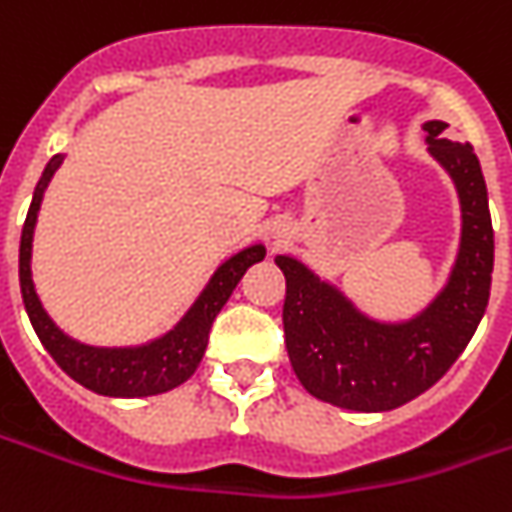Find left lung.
I'll use <instances>...</instances> for the list:
<instances>
[{"label": "left lung", "mask_w": 512, "mask_h": 512, "mask_svg": "<svg viewBox=\"0 0 512 512\" xmlns=\"http://www.w3.org/2000/svg\"><path fill=\"white\" fill-rule=\"evenodd\" d=\"M431 120V156L451 173L462 204L460 255L440 297L403 325L358 314L333 285L294 257H274L285 274L283 328L291 367L314 398L356 412H387L434 387L471 342L488 308L493 227L488 187L474 148Z\"/></svg>", "instance_id": "obj_1"}]
</instances>
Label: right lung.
<instances>
[{"label": "right lung", "mask_w": 512, "mask_h": 512, "mask_svg": "<svg viewBox=\"0 0 512 512\" xmlns=\"http://www.w3.org/2000/svg\"><path fill=\"white\" fill-rule=\"evenodd\" d=\"M61 165V156H52L50 165L44 168L36 184V193L30 201V210L24 218L22 243H19V283H22V300L27 316L36 328L38 339L47 347V353L55 358V364L64 370L69 378H75L81 387L92 389L97 395L109 398H145V395H159L184 384L190 375L196 373L201 356L210 342V328L218 311L227 305L235 285L241 283L249 266L260 263L266 257L263 246H249L235 257H229L221 269L212 274L210 285L201 291L196 305L187 311L182 322L170 330L168 336L156 339L142 347H123V350H106V347H86L64 336L52 325V319L44 314L41 302L33 288L30 277V249H33V227H36L38 207L44 190L50 184L52 173Z\"/></svg>", "instance_id": "add662e5"}]
</instances>
